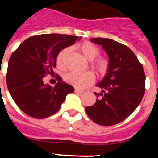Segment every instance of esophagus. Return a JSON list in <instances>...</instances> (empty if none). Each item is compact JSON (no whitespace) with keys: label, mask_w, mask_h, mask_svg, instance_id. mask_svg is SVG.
<instances>
[{"label":"esophagus","mask_w":158,"mask_h":158,"mask_svg":"<svg viewBox=\"0 0 158 158\" xmlns=\"http://www.w3.org/2000/svg\"><path fill=\"white\" fill-rule=\"evenodd\" d=\"M74 92L76 93H77V94H81V93H84L83 90H80V89H75Z\"/></svg>","instance_id":"1"}]
</instances>
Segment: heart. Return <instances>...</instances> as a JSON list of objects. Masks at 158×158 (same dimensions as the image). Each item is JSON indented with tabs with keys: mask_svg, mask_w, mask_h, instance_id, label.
Instances as JSON below:
<instances>
[{
	"mask_svg": "<svg viewBox=\"0 0 158 158\" xmlns=\"http://www.w3.org/2000/svg\"><path fill=\"white\" fill-rule=\"evenodd\" d=\"M78 49L88 60L93 61L92 66L96 70L98 71L100 74L105 73L108 68V62L104 58H96L100 53L98 47H96L95 44L90 42L85 41L78 45ZM69 51L70 49L69 47L64 48L57 55L56 63L59 68H63L65 65V59L69 53ZM95 58H96V60ZM64 79L67 83L74 86L75 88L82 89L93 83L95 79V76L92 72H69L65 75Z\"/></svg>",
	"mask_w": 158,
	"mask_h": 158,
	"instance_id": "1",
	"label": "heart"
}]
</instances>
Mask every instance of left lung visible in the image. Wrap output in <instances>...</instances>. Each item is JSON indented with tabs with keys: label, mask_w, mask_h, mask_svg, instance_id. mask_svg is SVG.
Instances as JSON below:
<instances>
[{
	"label": "left lung",
	"mask_w": 158,
	"mask_h": 158,
	"mask_svg": "<svg viewBox=\"0 0 158 158\" xmlns=\"http://www.w3.org/2000/svg\"><path fill=\"white\" fill-rule=\"evenodd\" d=\"M102 46L109 62L103 80L96 85L101 93H94L96 101L86 107L88 116L101 126H112L131 115L145 93L146 76L142 64L129 47L110 39L94 38Z\"/></svg>",
	"instance_id": "obj_1"
}]
</instances>
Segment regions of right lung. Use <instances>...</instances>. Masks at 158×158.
Returning <instances> with one entry per match:
<instances>
[{"label": "right lung", "mask_w": 158, "mask_h": 158, "mask_svg": "<svg viewBox=\"0 0 158 158\" xmlns=\"http://www.w3.org/2000/svg\"><path fill=\"white\" fill-rule=\"evenodd\" d=\"M81 37L61 34L31 36L11 55L6 82L11 96L22 111L35 118L54 115L74 88L57 76L54 87L43 83V77L54 73L56 58L62 49Z\"/></svg>", "instance_id": "right-lung-1"}]
</instances>
